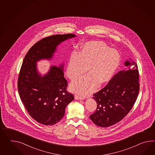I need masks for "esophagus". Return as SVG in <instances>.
<instances>
[{
    "mask_svg": "<svg viewBox=\"0 0 155 155\" xmlns=\"http://www.w3.org/2000/svg\"><path fill=\"white\" fill-rule=\"evenodd\" d=\"M74 98L76 99V100H83L84 98L82 97H81V96H78V95H75L74 96Z\"/></svg>",
    "mask_w": 155,
    "mask_h": 155,
    "instance_id": "obj_1",
    "label": "esophagus"
}]
</instances>
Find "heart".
Listing matches in <instances>:
<instances>
[{
  "mask_svg": "<svg viewBox=\"0 0 155 155\" xmlns=\"http://www.w3.org/2000/svg\"><path fill=\"white\" fill-rule=\"evenodd\" d=\"M120 63L117 51L110 49L101 41H91L85 43L79 53L74 52L69 60L66 75L74 80L87 71L90 74L73 82L71 90L77 94H90L99 84L107 83L113 77Z\"/></svg>",
  "mask_w": 155,
  "mask_h": 155,
  "instance_id": "heart-1",
  "label": "heart"
}]
</instances>
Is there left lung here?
<instances>
[{
  "label": "left lung",
  "instance_id": "obj_1",
  "mask_svg": "<svg viewBox=\"0 0 155 155\" xmlns=\"http://www.w3.org/2000/svg\"><path fill=\"white\" fill-rule=\"evenodd\" d=\"M124 64L128 68L118 72L105 87L94 94L97 105L90 117L100 127H109L121 120L132 109L138 95L137 64L128 61Z\"/></svg>",
  "mask_w": 155,
  "mask_h": 155
}]
</instances>
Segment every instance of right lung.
Here are the masks:
<instances>
[{"mask_svg": "<svg viewBox=\"0 0 155 155\" xmlns=\"http://www.w3.org/2000/svg\"><path fill=\"white\" fill-rule=\"evenodd\" d=\"M76 36L68 34L44 38L31 48L23 61L18 78L19 96L28 113L41 124L52 125L60 121L74 96L67 91L63 64L60 67L51 66L49 72L42 76L36 63L51 59L57 46Z\"/></svg>", "mask_w": 155, "mask_h": 155, "instance_id": "obj_1", "label": "right lung"}]
</instances>
